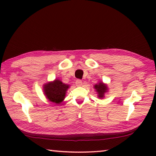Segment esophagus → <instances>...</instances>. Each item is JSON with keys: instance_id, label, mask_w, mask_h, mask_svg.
Wrapping results in <instances>:
<instances>
[{"instance_id": "esophagus-1", "label": "esophagus", "mask_w": 156, "mask_h": 156, "mask_svg": "<svg viewBox=\"0 0 156 156\" xmlns=\"http://www.w3.org/2000/svg\"><path fill=\"white\" fill-rule=\"evenodd\" d=\"M82 84V82L81 80H77L76 81V85L77 86V87H80V86Z\"/></svg>"}]
</instances>
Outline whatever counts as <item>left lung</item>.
Instances as JSON below:
<instances>
[{"label": "left lung", "instance_id": "left-lung-1", "mask_svg": "<svg viewBox=\"0 0 156 156\" xmlns=\"http://www.w3.org/2000/svg\"><path fill=\"white\" fill-rule=\"evenodd\" d=\"M94 87H95V88L97 89V91L98 92V98L103 97L105 92H107V86H105L103 83H102V82H100L98 85L96 84Z\"/></svg>", "mask_w": 156, "mask_h": 156}]
</instances>
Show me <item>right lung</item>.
Listing matches in <instances>:
<instances>
[{"instance_id": "right-lung-1", "label": "right lung", "mask_w": 156, "mask_h": 156, "mask_svg": "<svg viewBox=\"0 0 156 156\" xmlns=\"http://www.w3.org/2000/svg\"><path fill=\"white\" fill-rule=\"evenodd\" d=\"M69 86L62 83L59 80H55L53 82L44 85V92L49 101L55 104H60L65 98L66 90Z\"/></svg>"}]
</instances>
